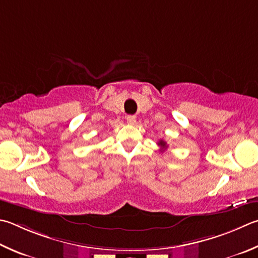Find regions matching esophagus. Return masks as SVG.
<instances>
[{
	"mask_svg": "<svg viewBox=\"0 0 258 258\" xmlns=\"http://www.w3.org/2000/svg\"><path fill=\"white\" fill-rule=\"evenodd\" d=\"M126 120H127L128 124L134 125L135 123H137V117H135L134 115H128L127 117H126Z\"/></svg>",
	"mask_w": 258,
	"mask_h": 258,
	"instance_id": "obj_1",
	"label": "esophagus"
}]
</instances>
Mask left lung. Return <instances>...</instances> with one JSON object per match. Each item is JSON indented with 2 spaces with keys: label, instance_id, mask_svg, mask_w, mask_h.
<instances>
[{
  "label": "left lung",
  "instance_id": "left-lung-1",
  "mask_svg": "<svg viewBox=\"0 0 258 258\" xmlns=\"http://www.w3.org/2000/svg\"><path fill=\"white\" fill-rule=\"evenodd\" d=\"M158 145H159V147H160L161 149V151H163V150H166L167 148H168V145H167V143L165 142V141H162V140H160V141H159L158 142Z\"/></svg>",
  "mask_w": 258,
  "mask_h": 258
}]
</instances>
